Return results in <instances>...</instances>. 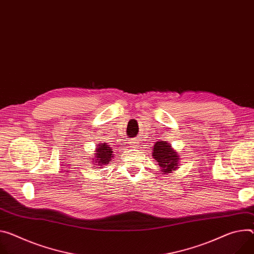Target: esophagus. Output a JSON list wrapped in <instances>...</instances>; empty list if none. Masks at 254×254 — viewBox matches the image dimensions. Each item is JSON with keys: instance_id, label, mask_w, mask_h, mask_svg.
Returning a JSON list of instances; mask_svg holds the SVG:
<instances>
[{"instance_id": "34e87169", "label": "esophagus", "mask_w": 254, "mask_h": 254, "mask_svg": "<svg viewBox=\"0 0 254 254\" xmlns=\"http://www.w3.org/2000/svg\"><path fill=\"white\" fill-rule=\"evenodd\" d=\"M129 144H130V147H131V148H136V146H137V144H139V143L135 142V141H130Z\"/></svg>"}]
</instances>
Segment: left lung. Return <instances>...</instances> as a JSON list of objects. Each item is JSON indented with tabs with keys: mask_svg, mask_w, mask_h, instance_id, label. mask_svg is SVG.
<instances>
[{
	"mask_svg": "<svg viewBox=\"0 0 254 254\" xmlns=\"http://www.w3.org/2000/svg\"><path fill=\"white\" fill-rule=\"evenodd\" d=\"M152 156L156 160L158 165L162 168L161 171L164 172V174L171 173L173 170L178 168L180 160L178 153L175 152L171 148V145L165 141L157 142L154 145Z\"/></svg>",
	"mask_w": 254,
	"mask_h": 254,
	"instance_id": "obj_1",
	"label": "left lung"
}]
</instances>
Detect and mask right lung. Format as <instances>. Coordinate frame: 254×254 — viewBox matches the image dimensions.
<instances>
[{
    "mask_svg": "<svg viewBox=\"0 0 254 254\" xmlns=\"http://www.w3.org/2000/svg\"><path fill=\"white\" fill-rule=\"evenodd\" d=\"M94 159L93 161H96L98 166L107 165L110 161L112 156V149L107 145L106 143H101L97 145L96 152L94 153Z\"/></svg>",
    "mask_w": 254,
    "mask_h": 254,
    "instance_id": "add662e5",
    "label": "right lung"
}]
</instances>
